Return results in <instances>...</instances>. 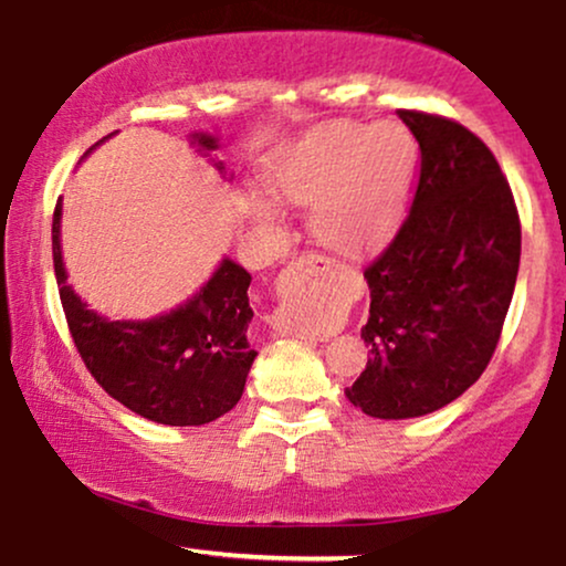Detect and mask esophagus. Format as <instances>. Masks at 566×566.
Returning <instances> with one entry per match:
<instances>
[{
    "label": "esophagus",
    "mask_w": 566,
    "mask_h": 566,
    "mask_svg": "<svg viewBox=\"0 0 566 566\" xmlns=\"http://www.w3.org/2000/svg\"><path fill=\"white\" fill-rule=\"evenodd\" d=\"M324 269H327V261H324V258L303 255L282 271V284L284 287H295V284H303L308 282V279L324 274Z\"/></svg>",
    "instance_id": "34e87169"
}]
</instances>
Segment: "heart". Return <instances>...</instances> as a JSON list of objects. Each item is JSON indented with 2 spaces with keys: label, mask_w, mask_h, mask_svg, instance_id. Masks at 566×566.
Returning a JSON list of instances; mask_svg holds the SVG:
<instances>
[{
  "label": "heart",
  "mask_w": 566,
  "mask_h": 566,
  "mask_svg": "<svg viewBox=\"0 0 566 566\" xmlns=\"http://www.w3.org/2000/svg\"><path fill=\"white\" fill-rule=\"evenodd\" d=\"M418 146L396 122L322 125L292 143L274 161L269 188L279 201L308 208V231L337 255L378 250L405 216ZM263 223H274L276 207L252 201Z\"/></svg>",
  "instance_id": "b5f03b06"
}]
</instances>
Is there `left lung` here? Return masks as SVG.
Here are the masks:
<instances>
[{
	"label": "left lung",
	"mask_w": 566,
	"mask_h": 566,
	"mask_svg": "<svg viewBox=\"0 0 566 566\" xmlns=\"http://www.w3.org/2000/svg\"><path fill=\"white\" fill-rule=\"evenodd\" d=\"M399 119L420 146L409 216L365 269L369 346L346 396L369 418L437 412L482 378L516 287L522 223L482 138L447 116Z\"/></svg>",
	"instance_id": "left-lung-1"
}]
</instances>
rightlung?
<instances>
[{
    "label": "right lung",
    "instance_id": "add662e5",
    "mask_svg": "<svg viewBox=\"0 0 566 566\" xmlns=\"http://www.w3.org/2000/svg\"><path fill=\"white\" fill-rule=\"evenodd\" d=\"M193 140L201 151L218 148L212 135L197 133ZM218 170H223L220 161ZM53 263L74 346L112 399L161 426H205L237 407L258 356L247 340L252 276L242 265L226 258L210 282L170 314L108 322L66 282L61 199L53 216Z\"/></svg>",
    "mask_w": 566,
    "mask_h": 566
}]
</instances>
